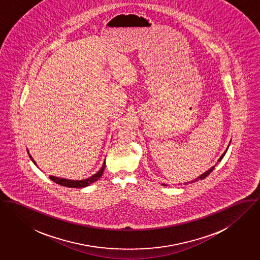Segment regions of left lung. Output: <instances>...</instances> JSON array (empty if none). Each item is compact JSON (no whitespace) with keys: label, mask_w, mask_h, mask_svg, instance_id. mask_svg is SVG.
Here are the masks:
<instances>
[{"label":"left lung","mask_w":260,"mask_h":260,"mask_svg":"<svg viewBox=\"0 0 260 260\" xmlns=\"http://www.w3.org/2000/svg\"><path fill=\"white\" fill-rule=\"evenodd\" d=\"M230 145H231V144H229V146H230ZM229 146H228L226 150H225V151L222 153V155L219 157V159L217 160V162H219V161H220V160L223 158V156L225 155V153H226V151H228V149H229ZM215 166H216V165H215ZM215 166H213L212 168H210V169H209L207 172H205V173H203L202 174H201L199 177H197V178H194V179H192V180H190V181H187V182H185V184H188V183H193V182H196V181H198V180H200V179L202 180V179H203V178H205L207 175H209V173H211V172L214 170ZM161 185H164V186H167V184H166V183H161Z\"/></svg>","instance_id":"obj_1"}]
</instances>
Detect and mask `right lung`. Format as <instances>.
I'll return each mask as SVG.
<instances>
[{"label":"right lung","mask_w":260,"mask_h":260,"mask_svg":"<svg viewBox=\"0 0 260 260\" xmlns=\"http://www.w3.org/2000/svg\"><path fill=\"white\" fill-rule=\"evenodd\" d=\"M28 153H29V157L31 159V161L37 166L36 161L32 159L31 155L29 154V150H28ZM105 168H106V161H104L103 164V167L101 168V170L96 173H94L93 175H91L90 177L88 178H85V179H82V180H74V179H67V178H61V177H57V176H54V175H51L50 176V179H52L54 182L58 183L59 185H62V186H67V187H72V188H82V187H86L88 186L89 184L95 182L104 173L105 171Z\"/></svg>","instance_id":"1"}]
</instances>
